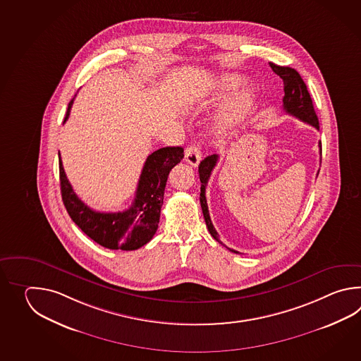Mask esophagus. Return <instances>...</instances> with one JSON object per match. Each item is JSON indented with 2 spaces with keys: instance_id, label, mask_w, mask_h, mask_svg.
Returning a JSON list of instances; mask_svg holds the SVG:
<instances>
[{
  "instance_id": "esophagus-1",
  "label": "esophagus",
  "mask_w": 361,
  "mask_h": 361,
  "mask_svg": "<svg viewBox=\"0 0 361 361\" xmlns=\"http://www.w3.org/2000/svg\"><path fill=\"white\" fill-rule=\"evenodd\" d=\"M184 160L188 162L192 166H197L201 161V151L197 146H190L185 148L184 152Z\"/></svg>"
}]
</instances>
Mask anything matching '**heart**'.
<instances>
[{
    "label": "heart",
    "instance_id": "obj_1",
    "mask_svg": "<svg viewBox=\"0 0 361 361\" xmlns=\"http://www.w3.org/2000/svg\"><path fill=\"white\" fill-rule=\"evenodd\" d=\"M244 84V78L236 73H223L214 78L212 85V92L204 103V107L212 108L221 104L227 99L232 92H236L241 85ZM255 95L252 89H244L243 92L235 94L227 104L223 108L219 116L218 126L222 131L231 130L240 121H243L253 107Z\"/></svg>",
    "mask_w": 361,
    "mask_h": 361
}]
</instances>
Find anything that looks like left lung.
Here are the masks:
<instances>
[{
  "label": "left lung",
  "instance_id": "1",
  "mask_svg": "<svg viewBox=\"0 0 361 361\" xmlns=\"http://www.w3.org/2000/svg\"><path fill=\"white\" fill-rule=\"evenodd\" d=\"M269 67L276 73L277 76L281 77L283 81H284L285 95L284 98H283V103H284L283 107H284L285 112L289 114V115L294 116V117H297V118H300V121H303V123L312 125L314 128L319 130V118H317L316 112H314L311 95H310V92L307 90L306 84L302 80L300 73L294 68L281 67V66H277L275 63H269ZM319 147H320V154H322V142L319 143ZM218 157H219L218 154H212V156H207L202 161L200 162L199 176L200 182H201L200 204H201L202 214H204V218H205L207 230L210 232V235L219 244L223 245L222 241L219 240V236H218V232L215 231L214 226H213L212 219H210L209 209H207V196H205L207 180H209V178L212 176V171H213L215 165H216ZM227 249H230V247H227ZM230 250L232 253L238 254V252L233 250V249H230Z\"/></svg>",
  "mask_w": 361,
  "mask_h": 361
}]
</instances>
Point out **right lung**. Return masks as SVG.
Segmentation results:
<instances>
[{
	"mask_svg": "<svg viewBox=\"0 0 361 361\" xmlns=\"http://www.w3.org/2000/svg\"><path fill=\"white\" fill-rule=\"evenodd\" d=\"M69 102L64 123L73 104ZM182 147H164L147 157L133 205L123 212L92 210L77 197L66 177L59 156V178L63 204L69 216L97 244L112 250H137L154 238L161 213L164 192L170 170L183 159Z\"/></svg>",
	"mask_w": 361,
	"mask_h": 361,
	"instance_id": "obj_1",
	"label": "right lung"
}]
</instances>
